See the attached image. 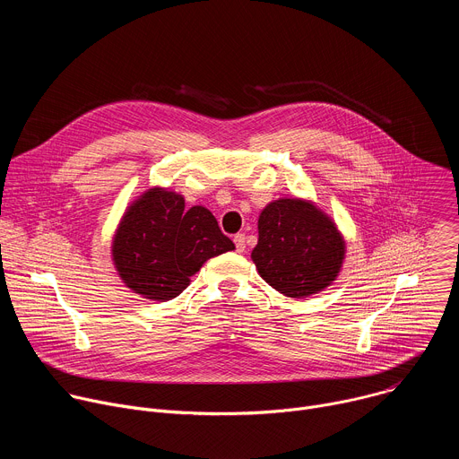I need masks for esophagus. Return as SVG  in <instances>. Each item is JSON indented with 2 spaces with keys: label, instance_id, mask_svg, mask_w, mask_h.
<instances>
[{
  "label": "esophagus",
  "instance_id": "1",
  "mask_svg": "<svg viewBox=\"0 0 459 459\" xmlns=\"http://www.w3.org/2000/svg\"><path fill=\"white\" fill-rule=\"evenodd\" d=\"M234 245H236V250L238 252H245V247H247V238H245V234H236L234 236Z\"/></svg>",
  "mask_w": 459,
  "mask_h": 459
}]
</instances>
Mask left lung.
I'll use <instances>...</instances> for the list:
<instances>
[{"label": "left lung", "instance_id": "8db88e82", "mask_svg": "<svg viewBox=\"0 0 459 459\" xmlns=\"http://www.w3.org/2000/svg\"><path fill=\"white\" fill-rule=\"evenodd\" d=\"M257 232L250 257L259 276L278 292L299 299L336 280L345 241L316 205L298 198L276 200L261 211Z\"/></svg>", "mask_w": 459, "mask_h": 459}]
</instances>
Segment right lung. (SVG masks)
I'll return each mask as SVG.
<instances>
[{"instance_id": "1", "label": "right lung", "mask_w": 459, "mask_h": 459, "mask_svg": "<svg viewBox=\"0 0 459 459\" xmlns=\"http://www.w3.org/2000/svg\"><path fill=\"white\" fill-rule=\"evenodd\" d=\"M234 250L205 207L185 209L183 195L151 188L116 230L112 257L123 283L154 301L179 296L207 259Z\"/></svg>"}]
</instances>
